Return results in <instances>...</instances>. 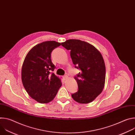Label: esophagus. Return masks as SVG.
Listing matches in <instances>:
<instances>
[{
	"mask_svg": "<svg viewBox=\"0 0 135 135\" xmlns=\"http://www.w3.org/2000/svg\"><path fill=\"white\" fill-rule=\"evenodd\" d=\"M63 78H64V80H67L68 78V76L67 75H64L63 76Z\"/></svg>",
	"mask_w": 135,
	"mask_h": 135,
	"instance_id": "obj_1",
	"label": "esophagus"
}]
</instances>
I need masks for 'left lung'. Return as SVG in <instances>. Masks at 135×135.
I'll return each instance as SVG.
<instances>
[{"label": "left lung", "instance_id": "8db88e82", "mask_svg": "<svg viewBox=\"0 0 135 135\" xmlns=\"http://www.w3.org/2000/svg\"><path fill=\"white\" fill-rule=\"evenodd\" d=\"M61 45L69 50L75 67L80 72L74 77L78 91L71 94L74 100L88 104L102 92L105 81L106 68L100 52L92 45L79 40H68Z\"/></svg>", "mask_w": 135, "mask_h": 135}]
</instances>
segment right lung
I'll list each match as a JSON object with an SVG mask.
<instances>
[{
	"instance_id": "add662e5",
	"label": "right lung",
	"mask_w": 135,
	"mask_h": 135,
	"mask_svg": "<svg viewBox=\"0 0 135 135\" xmlns=\"http://www.w3.org/2000/svg\"><path fill=\"white\" fill-rule=\"evenodd\" d=\"M61 45L55 41H46L33 47L24 60L21 79L24 88L30 97L41 104L52 101L62 85L60 79L52 71L55 68L51 53Z\"/></svg>"
}]
</instances>
